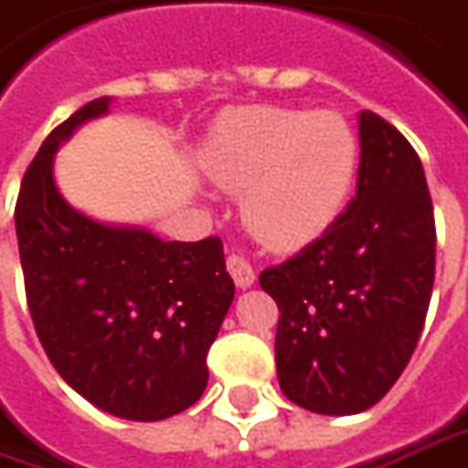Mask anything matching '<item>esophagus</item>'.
Returning a JSON list of instances; mask_svg holds the SVG:
<instances>
[{"instance_id": "34e87169", "label": "esophagus", "mask_w": 468, "mask_h": 468, "mask_svg": "<svg viewBox=\"0 0 468 468\" xmlns=\"http://www.w3.org/2000/svg\"><path fill=\"white\" fill-rule=\"evenodd\" d=\"M228 271H230V277L235 280V284L240 287V290H249L250 284L256 282V274H253V269L246 259H240V256H228Z\"/></svg>"}]
</instances>
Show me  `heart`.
Segmentation results:
<instances>
[{"mask_svg":"<svg viewBox=\"0 0 468 468\" xmlns=\"http://www.w3.org/2000/svg\"><path fill=\"white\" fill-rule=\"evenodd\" d=\"M207 176L243 191L250 230L271 249L314 243L355 188L360 142L336 111L253 105L230 113L202 153Z\"/></svg>","mask_w":468,"mask_h":468,"instance_id":"b5f03b06","label":"heart"}]
</instances>
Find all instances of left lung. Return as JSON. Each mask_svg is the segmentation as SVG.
<instances>
[{"mask_svg":"<svg viewBox=\"0 0 468 468\" xmlns=\"http://www.w3.org/2000/svg\"><path fill=\"white\" fill-rule=\"evenodd\" d=\"M435 280V218L411 144L360 113L357 194L321 238L261 271L280 305L277 378L303 410H370L410 363Z\"/></svg>","mask_w":468,"mask_h":468,"instance_id":"left-lung-1","label":"left lung"}]
</instances>
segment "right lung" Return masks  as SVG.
<instances>
[{"label":"right lung","instance_id":"right-lung-1","mask_svg":"<svg viewBox=\"0 0 468 468\" xmlns=\"http://www.w3.org/2000/svg\"><path fill=\"white\" fill-rule=\"evenodd\" d=\"M108 105V95L82 105L25 173L15 207L25 295L48 360L77 394L113 417L157 422L204 394L235 284L219 238L163 240L64 199L54 154Z\"/></svg>","mask_w":468,"mask_h":468}]
</instances>
